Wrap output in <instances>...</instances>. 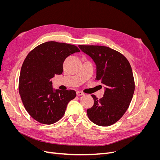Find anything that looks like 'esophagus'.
I'll use <instances>...</instances> for the list:
<instances>
[{
	"instance_id": "esophagus-1",
	"label": "esophagus",
	"mask_w": 160,
	"mask_h": 160,
	"mask_svg": "<svg viewBox=\"0 0 160 160\" xmlns=\"http://www.w3.org/2000/svg\"><path fill=\"white\" fill-rule=\"evenodd\" d=\"M77 96H81V95H83V93H82V92H81V91H77Z\"/></svg>"
}]
</instances>
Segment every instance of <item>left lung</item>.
<instances>
[{
  "mask_svg": "<svg viewBox=\"0 0 160 160\" xmlns=\"http://www.w3.org/2000/svg\"><path fill=\"white\" fill-rule=\"evenodd\" d=\"M96 65V80L104 85L100 100L92 95L94 104L87 110L93 123L108 127L119 121L130 105L135 89L132 67L122 54L105 46L78 45Z\"/></svg>",
  "mask_w": 160,
  "mask_h": 160,
  "instance_id": "obj_1",
  "label": "left lung"
}]
</instances>
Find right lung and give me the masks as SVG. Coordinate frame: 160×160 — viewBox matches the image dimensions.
Segmentation results:
<instances>
[{"label": "right lung", "mask_w": 160, "mask_h": 160, "mask_svg": "<svg viewBox=\"0 0 160 160\" xmlns=\"http://www.w3.org/2000/svg\"><path fill=\"white\" fill-rule=\"evenodd\" d=\"M79 52L75 45L48 41L33 48L25 58L20 72L19 94L26 110L37 121L46 124L57 122L77 95L74 90L54 89L50 79L62 73L67 56Z\"/></svg>", "instance_id": "1"}]
</instances>
